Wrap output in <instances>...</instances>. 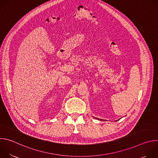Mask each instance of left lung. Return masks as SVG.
Masks as SVG:
<instances>
[{"label": "left lung", "mask_w": 158, "mask_h": 158, "mask_svg": "<svg viewBox=\"0 0 158 158\" xmlns=\"http://www.w3.org/2000/svg\"><path fill=\"white\" fill-rule=\"evenodd\" d=\"M102 121H103V120H102Z\"/></svg>", "instance_id": "obj_1"}]
</instances>
